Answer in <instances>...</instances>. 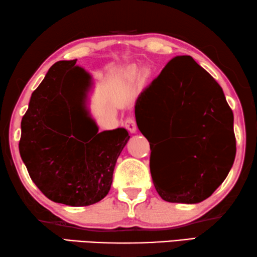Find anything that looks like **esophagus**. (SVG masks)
I'll use <instances>...</instances> for the list:
<instances>
[{"instance_id":"esophagus-1","label":"esophagus","mask_w":257,"mask_h":257,"mask_svg":"<svg viewBox=\"0 0 257 257\" xmlns=\"http://www.w3.org/2000/svg\"><path fill=\"white\" fill-rule=\"evenodd\" d=\"M124 125H125V127L127 128L131 133L137 132V123H136V119H134L133 117H127V118H126L124 121Z\"/></svg>"}]
</instances>
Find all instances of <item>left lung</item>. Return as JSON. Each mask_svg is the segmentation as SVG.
Listing matches in <instances>:
<instances>
[{"instance_id": "left-lung-1", "label": "left lung", "mask_w": 257, "mask_h": 257, "mask_svg": "<svg viewBox=\"0 0 257 257\" xmlns=\"http://www.w3.org/2000/svg\"><path fill=\"white\" fill-rule=\"evenodd\" d=\"M136 118L149 142L157 120L151 139L162 142L150 145V172L164 200L200 203L228 176L235 157L233 113L222 87L190 56L172 59L139 95Z\"/></svg>"}]
</instances>
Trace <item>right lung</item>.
<instances>
[{
    "instance_id": "add662e5",
    "label": "right lung",
    "mask_w": 257,
    "mask_h": 257,
    "mask_svg": "<svg viewBox=\"0 0 257 257\" xmlns=\"http://www.w3.org/2000/svg\"><path fill=\"white\" fill-rule=\"evenodd\" d=\"M76 61L56 62L32 93L22 120L19 151L33 182L50 200L77 207L108 195L117 158L130 136L123 127L99 132L91 116H86L87 131L74 125L71 71L83 70ZM86 79L89 91V74Z\"/></svg>"
}]
</instances>
